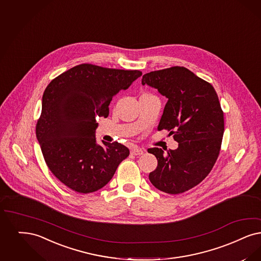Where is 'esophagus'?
<instances>
[{
    "mask_svg": "<svg viewBox=\"0 0 261 261\" xmlns=\"http://www.w3.org/2000/svg\"><path fill=\"white\" fill-rule=\"evenodd\" d=\"M131 153H132L133 155H141V154L144 153V151H143L141 148H139V147H134V148H132Z\"/></svg>",
    "mask_w": 261,
    "mask_h": 261,
    "instance_id": "34e87169",
    "label": "esophagus"
}]
</instances>
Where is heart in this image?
I'll return each mask as SVG.
<instances>
[{
  "instance_id": "b5f03b06",
  "label": "heart",
  "mask_w": 261,
  "mask_h": 261,
  "mask_svg": "<svg viewBox=\"0 0 261 261\" xmlns=\"http://www.w3.org/2000/svg\"><path fill=\"white\" fill-rule=\"evenodd\" d=\"M147 95H151V94L147 93V92H144V93L141 94V96H147Z\"/></svg>"
}]
</instances>
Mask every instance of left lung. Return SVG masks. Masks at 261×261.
Wrapping results in <instances>:
<instances>
[{
	"mask_svg": "<svg viewBox=\"0 0 261 261\" xmlns=\"http://www.w3.org/2000/svg\"><path fill=\"white\" fill-rule=\"evenodd\" d=\"M142 84L168 98L158 130H167L178 143L167 153L148 149L157 158L149 180L165 193H184L208 176L219 157L224 117L218 94L210 83L178 66L145 73Z\"/></svg>",
	"mask_w": 261,
	"mask_h": 261,
	"instance_id": "left-lung-1",
	"label": "left lung"
}]
</instances>
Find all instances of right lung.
<instances>
[{
  "mask_svg": "<svg viewBox=\"0 0 261 261\" xmlns=\"http://www.w3.org/2000/svg\"><path fill=\"white\" fill-rule=\"evenodd\" d=\"M141 75L139 70L84 63L46 86L36 135L47 167L67 188L79 193L99 190L129 155L118 142L96 144L95 117H108L113 96Z\"/></svg>",
  "mask_w": 261,
  "mask_h": 261,
  "instance_id": "obj_1",
  "label": "right lung"
}]
</instances>
